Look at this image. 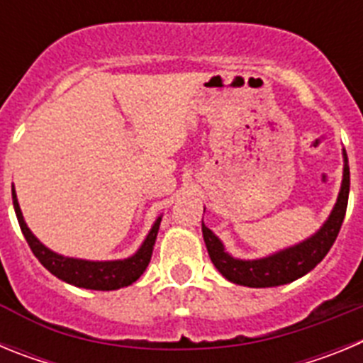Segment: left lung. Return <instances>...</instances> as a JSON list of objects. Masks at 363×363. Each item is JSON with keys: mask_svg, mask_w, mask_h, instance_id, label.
Wrapping results in <instances>:
<instances>
[{"mask_svg": "<svg viewBox=\"0 0 363 363\" xmlns=\"http://www.w3.org/2000/svg\"><path fill=\"white\" fill-rule=\"evenodd\" d=\"M349 184H351V178H349L347 152L344 149V179H342V189H340L338 200H336L331 216L327 218L318 233L313 234L311 238L303 240L289 249L265 256V258H233L229 252H225L223 243L220 242L216 234L209 227H205V223H201V233H203L211 262L227 280L233 284L245 285V287H277V285L298 280L309 271H313L325 258V255L335 243L340 227L344 223L345 211H347Z\"/></svg>", "mask_w": 363, "mask_h": 363, "instance_id": "1", "label": "left lung"}]
</instances>
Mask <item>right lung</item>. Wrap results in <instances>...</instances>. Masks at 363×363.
Returning <instances> with one entry per match:
<instances>
[{"instance_id": "add662e5", "label": "right lung", "mask_w": 363, "mask_h": 363, "mask_svg": "<svg viewBox=\"0 0 363 363\" xmlns=\"http://www.w3.org/2000/svg\"><path fill=\"white\" fill-rule=\"evenodd\" d=\"M12 201H14L18 223L21 227V233H23L28 247H30V251L34 252V256L40 259V264L47 271H50L54 277L67 281V284L94 291L121 289V287H127V285L134 284L138 278L142 277L147 265H149L150 256H152L154 242H156V236H158L162 216L154 221L152 229L147 234L145 242L138 249L136 255L125 259H112V262H91V259L67 258V256L57 255V252H52L50 249H47L30 233V229L25 223L23 214H21V209H19L18 198H16L14 187H12Z\"/></svg>"}]
</instances>
